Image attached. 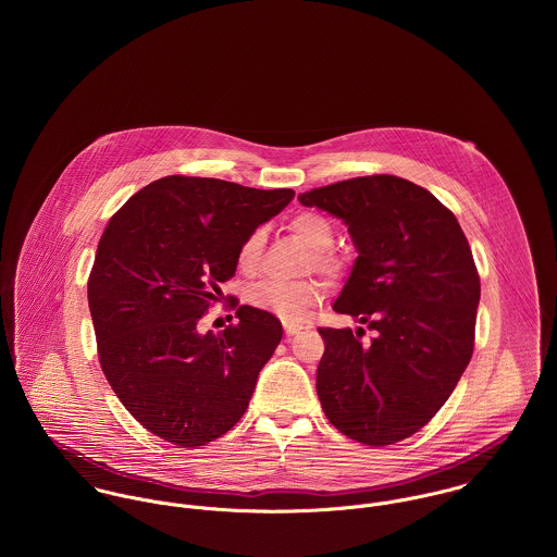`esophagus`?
Segmentation results:
<instances>
[{
    "instance_id": "obj_1",
    "label": "esophagus",
    "mask_w": 557,
    "mask_h": 557,
    "mask_svg": "<svg viewBox=\"0 0 557 557\" xmlns=\"http://www.w3.org/2000/svg\"><path fill=\"white\" fill-rule=\"evenodd\" d=\"M300 330H302L300 323H289V321L285 323V334H287V336H294V334H298Z\"/></svg>"
}]
</instances>
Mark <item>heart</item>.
I'll return each instance as SVG.
<instances>
[{
    "label": "heart",
    "instance_id": "b5f03b06",
    "mask_svg": "<svg viewBox=\"0 0 557 557\" xmlns=\"http://www.w3.org/2000/svg\"><path fill=\"white\" fill-rule=\"evenodd\" d=\"M292 232L302 239L311 250H315V265L323 272L334 270V261L327 257L325 250L334 244V232L332 225L313 212H302L294 216ZM263 244V232L255 230L250 232L244 242L239 244L238 263L242 270H252L259 261ZM321 289L313 281H298V283H285V281H259L255 283L246 300L252 309L265 311L274 318L283 321H300L309 313L313 305H318Z\"/></svg>",
    "mask_w": 557,
    "mask_h": 557
}]
</instances>
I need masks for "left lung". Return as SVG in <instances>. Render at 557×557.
I'll use <instances>...</instances> for the list:
<instances>
[{
    "label": "left lung",
    "mask_w": 557,
    "mask_h": 557,
    "mask_svg": "<svg viewBox=\"0 0 557 557\" xmlns=\"http://www.w3.org/2000/svg\"><path fill=\"white\" fill-rule=\"evenodd\" d=\"M341 219L358 257L332 309L375 330L319 327L318 397L327 420L367 446L422 429L474 351L480 278L455 214L397 175L343 180L298 195Z\"/></svg>",
    "instance_id": "obj_1"
}]
</instances>
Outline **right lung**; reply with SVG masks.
<instances>
[{"mask_svg": "<svg viewBox=\"0 0 557 557\" xmlns=\"http://www.w3.org/2000/svg\"><path fill=\"white\" fill-rule=\"evenodd\" d=\"M294 195L166 175L135 193L98 242L87 302L100 367L164 442L203 446L244 416L283 338L281 321L244 305L223 332L197 323L236 274L239 244Z\"/></svg>", "mask_w": 557, "mask_h": 557, "instance_id": "right-lung-1", "label": "right lung"}]
</instances>
